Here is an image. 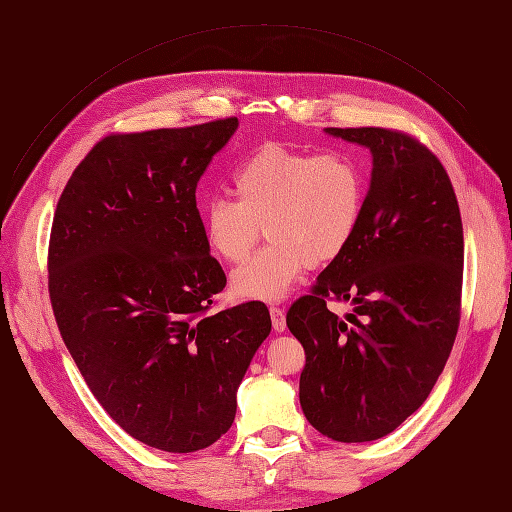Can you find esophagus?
Instances as JSON below:
<instances>
[{"label":"esophagus","mask_w":512,"mask_h":512,"mask_svg":"<svg viewBox=\"0 0 512 512\" xmlns=\"http://www.w3.org/2000/svg\"><path fill=\"white\" fill-rule=\"evenodd\" d=\"M269 314H271V322H273V329L277 331V333H282V331H286V314H284V309L282 307H271L269 309Z\"/></svg>","instance_id":"esophagus-1"}]
</instances>
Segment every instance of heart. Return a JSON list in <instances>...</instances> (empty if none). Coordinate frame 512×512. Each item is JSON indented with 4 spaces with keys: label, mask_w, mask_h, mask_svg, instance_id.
I'll use <instances>...</instances> for the list:
<instances>
[{
    "label": "heart",
    "mask_w": 512,
    "mask_h": 512,
    "mask_svg": "<svg viewBox=\"0 0 512 512\" xmlns=\"http://www.w3.org/2000/svg\"><path fill=\"white\" fill-rule=\"evenodd\" d=\"M237 200L218 196L203 211L209 250L230 265L252 254L267 226L271 245L230 277L241 299L280 301L303 269L342 256L359 232L367 177L348 153H309L267 143L232 173Z\"/></svg>",
    "instance_id": "obj_1"
}]
</instances>
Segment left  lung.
<instances>
[{
	"label": "left lung",
	"instance_id": "8db88e82",
	"mask_svg": "<svg viewBox=\"0 0 512 512\" xmlns=\"http://www.w3.org/2000/svg\"><path fill=\"white\" fill-rule=\"evenodd\" d=\"M371 151L363 220L348 250L286 314L305 350L299 399L322 436L371 442L423 406L461 314L463 226L442 162L410 134L327 128ZM329 298L355 309L342 321Z\"/></svg>",
	"mask_w": 512,
	"mask_h": 512
}]
</instances>
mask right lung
<instances>
[{
  "label": "right lung",
  "mask_w": 512,
  "mask_h": 512,
  "mask_svg": "<svg viewBox=\"0 0 512 512\" xmlns=\"http://www.w3.org/2000/svg\"><path fill=\"white\" fill-rule=\"evenodd\" d=\"M239 128L111 134L55 209L49 294L64 344L108 416L166 453H194L235 421L237 389L271 333L265 303L211 312L226 275L209 254L196 185Z\"/></svg>",
  "instance_id": "right-lung-1"
}]
</instances>
